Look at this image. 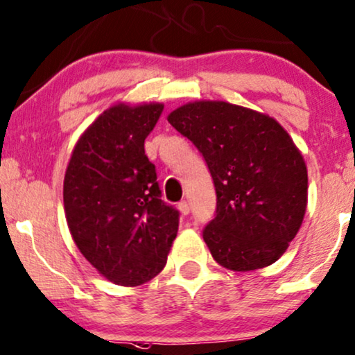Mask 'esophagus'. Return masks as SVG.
<instances>
[{"instance_id": "esophagus-1", "label": "esophagus", "mask_w": 355, "mask_h": 355, "mask_svg": "<svg viewBox=\"0 0 355 355\" xmlns=\"http://www.w3.org/2000/svg\"><path fill=\"white\" fill-rule=\"evenodd\" d=\"M178 209H179V211H181L182 215H189V211H191V205H189V202L182 200V202H179Z\"/></svg>"}]
</instances>
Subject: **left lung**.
I'll return each mask as SVG.
<instances>
[{"label": "left lung", "mask_w": 355, "mask_h": 355, "mask_svg": "<svg viewBox=\"0 0 355 355\" xmlns=\"http://www.w3.org/2000/svg\"><path fill=\"white\" fill-rule=\"evenodd\" d=\"M168 122L204 156L217 192L204 241L220 266L246 272L270 266L305 217L303 156L275 119L225 101L184 104Z\"/></svg>", "instance_id": "obj_1"}]
</instances>
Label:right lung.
<instances>
[{
	"label": "right lung",
	"mask_w": 355,
	"mask_h": 355,
	"mask_svg": "<svg viewBox=\"0 0 355 355\" xmlns=\"http://www.w3.org/2000/svg\"><path fill=\"white\" fill-rule=\"evenodd\" d=\"M163 104H116L76 141L63 204L78 250L105 279L137 287L158 275L178 234L179 211L161 200L145 138Z\"/></svg>",
	"instance_id": "right-lung-1"
}]
</instances>
